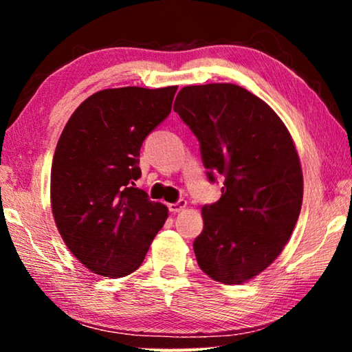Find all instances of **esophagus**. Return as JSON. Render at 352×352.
<instances>
[{
  "label": "esophagus",
  "instance_id": "obj_1",
  "mask_svg": "<svg viewBox=\"0 0 352 352\" xmlns=\"http://www.w3.org/2000/svg\"><path fill=\"white\" fill-rule=\"evenodd\" d=\"M184 208H186V200L180 199L178 201H175V204L169 205V211L170 212H180V211L184 210Z\"/></svg>",
  "mask_w": 352,
  "mask_h": 352
}]
</instances>
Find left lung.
<instances>
[{
	"label": "left lung",
	"mask_w": 352,
	"mask_h": 352,
	"mask_svg": "<svg viewBox=\"0 0 352 352\" xmlns=\"http://www.w3.org/2000/svg\"><path fill=\"white\" fill-rule=\"evenodd\" d=\"M174 111L197 136L208 180H223L220 199L201 208L195 258L214 281L245 283L278 258L300 216L294 141L264 100L233 83L184 87Z\"/></svg>",
	"instance_id": "1"
}]
</instances>
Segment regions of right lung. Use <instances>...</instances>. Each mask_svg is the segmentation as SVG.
Wrapping results in <instances>:
<instances>
[{"label":"right lung","mask_w":352,"mask_h":352,"mask_svg":"<svg viewBox=\"0 0 352 352\" xmlns=\"http://www.w3.org/2000/svg\"><path fill=\"white\" fill-rule=\"evenodd\" d=\"M177 87L111 88L71 115L51 168V206L69 252L96 275L121 278L144 261L168 208L135 188L142 141L172 109Z\"/></svg>","instance_id":"right-lung-1"}]
</instances>
